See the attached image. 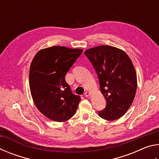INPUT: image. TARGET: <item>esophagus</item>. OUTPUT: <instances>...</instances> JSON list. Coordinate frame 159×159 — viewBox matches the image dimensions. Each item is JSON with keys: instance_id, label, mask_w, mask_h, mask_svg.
Wrapping results in <instances>:
<instances>
[{"instance_id": "obj_1", "label": "esophagus", "mask_w": 159, "mask_h": 159, "mask_svg": "<svg viewBox=\"0 0 159 159\" xmlns=\"http://www.w3.org/2000/svg\"><path fill=\"white\" fill-rule=\"evenodd\" d=\"M90 95V93H88V92H85V93H84V96L86 97V98H88V97H89Z\"/></svg>"}]
</instances>
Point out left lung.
<instances>
[{"instance_id":"obj_1","label":"left lung","mask_w":159,"mask_h":159,"mask_svg":"<svg viewBox=\"0 0 159 159\" xmlns=\"http://www.w3.org/2000/svg\"><path fill=\"white\" fill-rule=\"evenodd\" d=\"M84 54L95 70L107 102L98 114L105 120H116L125 114L135 96L137 76L133 62L124 51L109 45L90 48Z\"/></svg>"}]
</instances>
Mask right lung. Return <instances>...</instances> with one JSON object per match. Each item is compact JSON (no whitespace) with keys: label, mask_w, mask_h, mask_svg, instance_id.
I'll list each match as a JSON object with an SVG mask.
<instances>
[{"label":"right lung","mask_w":159,"mask_h":159,"mask_svg":"<svg viewBox=\"0 0 159 159\" xmlns=\"http://www.w3.org/2000/svg\"><path fill=\"white\" fill-rule=\"evenodd\" d=\"M83 50L52 46L39 51L31 61L29 86L38 109L57 122L71 118L80 101L74 95L65 76Z\"/></svg>","instance_id":"add662e5"}]
</instances>
